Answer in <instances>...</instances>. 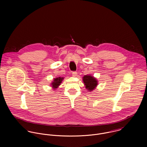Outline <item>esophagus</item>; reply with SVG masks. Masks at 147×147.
I'll list each match as a JSON object with an SVG mask.
<instances>
[{
  "mask_svg": "<svg viewBox=\"0 0 147 147\" xmlns=\"http://www.w3.org/2000/svg\"><path fill=\"white\" fill-rule=\"evenodd\" d=\"M78 74L76 72H72V76L73 77H76L78 75H77Z\"/></svg>",
  "mask_w": 147,
  "mask_h": 147,
  "instance_id": "34e87169",
  "label": "esophagus"
}]
</instances>
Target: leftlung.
<instances>
[{
  "instance_id": "obj_1",
  "label": "left lung",
  "mask_w": 147,
  "mask_h": 147,
  "mask_svg": "<svg viewBox=\"0 0 147 147\" xmlns=\"http://www.w3.org/2000/svg\"><path fill=\"white\" fill-rule=\"evenodd\" d=\"M82 79L85 88L89 92H92L94 90L98 84L96 78L91 75H84Z\"/></svg>"
}]
</instances>
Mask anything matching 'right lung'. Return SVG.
<instances>
[{
    "instance_id": "add662e5",
    "label": "right lung",
    "mask_w": 147,
    "mask_h": 147,
    "mask_svg": "<svg viewBox=\"0 0 147 147\" xmlns=\"http://www.w3.org/2000/svg\"><path fill=\"white\" fill-rule=\"evenodd\" d=\"M64 79L63 77H57L54 78L53 81L51 83V86L53 88V89H56L59 87V86L61 84L63 80Z\"/></svg>"
}]
</instances>
